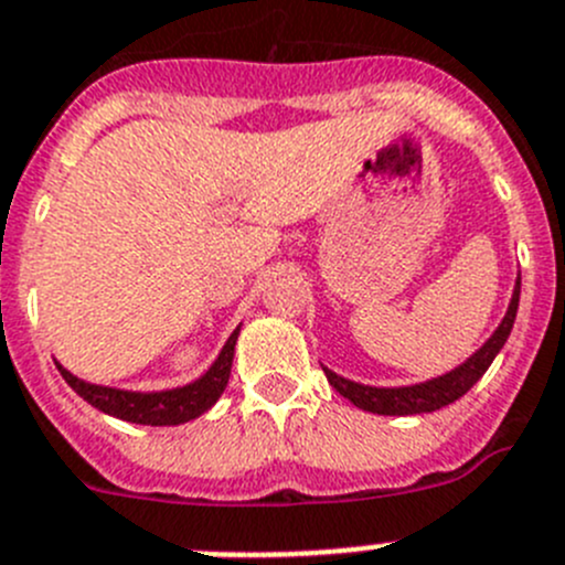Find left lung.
<instances>
[{
	"mask_svg": "<svg viewBox=\"0 0 565 565\" xmlns=\"http://www.w3.org/2000/svg\"><path fill=\"white\" fill-rule=\"evenodd\" d=\"M519 297H521V277L515 279V288H512V299L507 305V313L501 319L499 328L493 330L488 341H484L473 355H470L465 364L454 366L451 372L445 375L431 377V381H423V384L414 386H364L355 384L350 377L335 375L333 370L322 366L324 375H328L330 386H333L339 395H344L353 406L364 408L372 414H392V417H403V414H426L437 412V408L448 406V403L459 401L470 386L479 381V377L488 372V366L493 364V359L499 355V350L504 347V341L510 339L512 322H515V313H519Z\"/></svg>",
	"mask_w": 565,
	"mask_h": 565,
	"instance_id": "obj_1",
	"label": "left lung"
}]
</instances>
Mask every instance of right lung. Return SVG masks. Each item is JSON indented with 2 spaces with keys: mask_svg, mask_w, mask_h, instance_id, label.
Listing matches in <instances>:
<instances>
[{
  "mask_svg": "<svg viewBox=\"0 0 565 565\" xmlns=\"http://www.w3.org/2000/svg\"><path fill=\"white\" fill-rule=\"evenodd\" d=\"M237 333H241V328L226 339L218 359L212 361V366L199 377V381H193V384L188 386H175V390H162V392L114 390V386H100V384H89V381H81V377L72 375V372L61 364L55 366L61 370L66 384H70L83 401L92 403L95 408H100L103 414H111V417L126 423H139V426H181V423H190L195 420V417H201L206 408L215 406V401L224 395L226 384H230L232 359H235Z\"/></svg>",
  "mask_w": 565,
  "mask_h": 565,
  "instance_id": "obj_1",
  "label": "right lung"
}]
</instances>
